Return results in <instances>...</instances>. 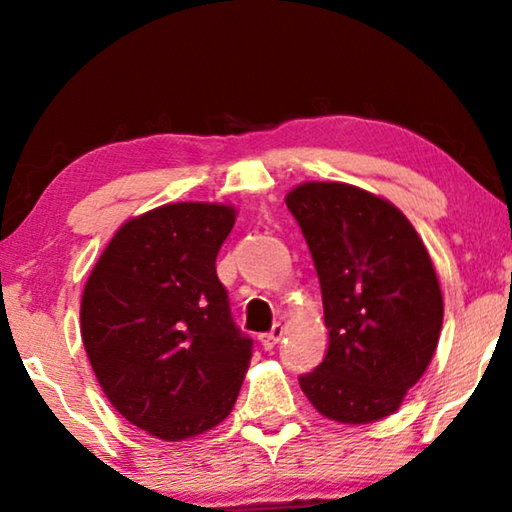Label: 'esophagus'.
<instances>
[{"instance_id": "esophagus-1", "label": "esophagus", "mask_w": 512, "mask_h": 512, "mask_svg": "<svg viewBox=\"0 0 512 512\" xmlns=\"http://www.w3.org/2000/svg\"><path fill=\"white\" fill-rule=\"evenodd\" d=\"M282 334H284V327L277 323V325H273V329L271 332H266V334H262L259 336V341H262V348L264 350H273L277 343H280V339H282Z\"/></svg>"}]
</instances>
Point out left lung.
<instances>
[{
	"label": "left lung",
	"instance_id": "1",
	"mask_svg": "<svg viewBox=\"0 0 512 512\" xmlns=\"http://www.w3.org/2000/svg\"><path fill=\"white\" fill-rule=\"evenodd\" d=\"M323 291L329 348L300 377L329 420L368 424L400 409L431 363L443 293L411 221L348 183H302L287 194Z\"/></svg>",
	"mask_w": 512,
	"mask_h": 512
}]
</instances>
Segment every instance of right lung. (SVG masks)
Returning <instances> with one entry per match:
<instances>
[{
	"instance_id": "1",
	"label": "right lung",
	"mask_w": 512,
	"mask_h": 512,
	"mask_svg": "<svg viewBox=\"0 0 512 512\" xmlns=\"http://www.w3.org/2000/svg\"><path fill=\"white\" fill-rule=\"evenodd\" d=\"M225 203H169L128 219L85 282L81 336L124 418L185 440L228 418L253 357L216 255L235 225Z\"/></svg>"
}]
</instances>
